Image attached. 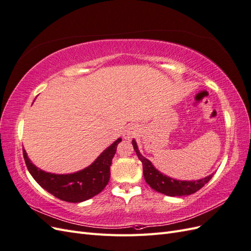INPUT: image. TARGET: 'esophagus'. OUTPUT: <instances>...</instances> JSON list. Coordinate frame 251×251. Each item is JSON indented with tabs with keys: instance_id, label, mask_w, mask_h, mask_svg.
Returning a JSON list of instances; mask_svg holds the SVG:
<instances>
[{
	"instance_id": "obj_1",
	"label": "esophagus",
	"mask_w": 251,
	"mask_h": 251,
	"mask_svg": "<svg viewBox=\"0 0 251 251\" xmlns=\"http://www.w3.org/2000/svg\"><path fill=\"white\" fill-rule=\"evenodd\" d=\"M137 132H138V130H137V127H136L135 126H127L126 130H125V132H124V138L125 139H131V138L134 137L136 134H137Z\"/></svg>"
}]
</instances>
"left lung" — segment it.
Returning <instances> with one entry per match:
<instances>
[{
  "label": "left lung",
  "instance_id": "8db88e82",
  "mask_svg": "<svg viewBox=\"0 0 251 251\" xmlns=\"http://www.w3.org/2000/svg\"><path fill=\"white\" fill-rule=\"evenodd\" d=\"M132 144L136 154H137L139 158V160L142 162L144 179H146L147 183L158 193H161L171 197L192 195L195 194L196 192H198L199 189L206 184L212 178V176H214V174H211L209 176L197 181H180L170 178L159 172L158 170H156L154 168V165L151 164V162L140 154L137 143H136L134 139L132 140Z\"/></svg>",
  "mask_w": 251,
  "mask_h": 251
}]
</instances>
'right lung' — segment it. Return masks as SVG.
<instances>
[{
    "label": "right lung",
    "instance_id": "1",
    "mask_svg": "<svg viewBox=\"0 0 251 251\" xmlns=\"http://www.w3.org/2000/svg\"><path fill=\"white\" fill-rule=\"evenodd\" d=\"M120 141L121 138H118L113 142L88 168L67 175L44 172L30 161L25 150H23V155L29 173L44 189L63 201L78 203L91 199L107 186L112 159Z\"/></svg>",
    "mask_w": 251,
    "mask_h": 251
}]
</instances>
